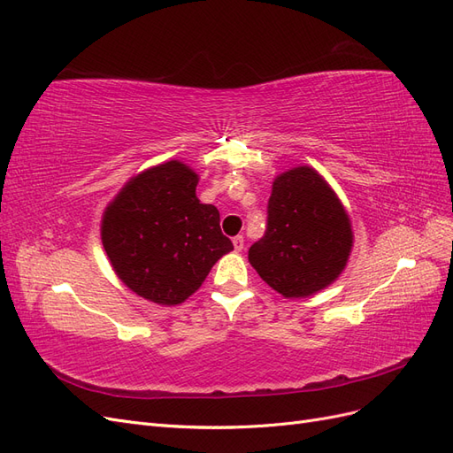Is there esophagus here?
I'll return each mask as SVG.
<instances>
[{
    "instance_id": "1",
    "label": "esophagus",
    "mask_w": 453,
    "mask_h": 453,
    "mask_svg": "<svg viewBox=\"0 0 453 453\" xmlns=\"http://www.w3.org/2000/svg\"><path fill=\"white\" fill-rule=\"evenodd\" d=\"M232 243H234V251H242L243 250V238L242 236H236V238H232Z\"/></svg>"
}]
</instances>
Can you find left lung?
Segmentation results:
<instances>
[{
    "instance_id": "left-lung-1",
    "label": "left lung",
    "mask_w": 453,
    "mask_h": 453,
    "mask_svg": "<svg viewBox=\"0 0 453 453\" xmlns=\"http://www.w3.org/2000/svg\"><path fill=\"white\" fill-rule=\"evenodd\" d=\"M351 248L349 215L318 170L296 166L273 180L266 234L250 248L251 266L273 291L308 298L326 289Z\"/></svg>"
}]
</instances>
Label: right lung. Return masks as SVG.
Returning a JSON list of instances; mask_svg holds the SVG:
<instances>
[{"label":"right lung","instance_id":"1","mask_svg":"<svg viewBox=\"0 0 453 453\" xmlns=\"http://www.w3.org/2000/svg\"><path fill=\"white\" fill-rule=\"evenodd\" d=\"M198 180L181 160L162 162L130 177L102 215V243L119 280L160 306L185 303L234 250L215 205L198 200Z\"/></svg>","mask_w":453,"mask_h":453}]
</instances>
